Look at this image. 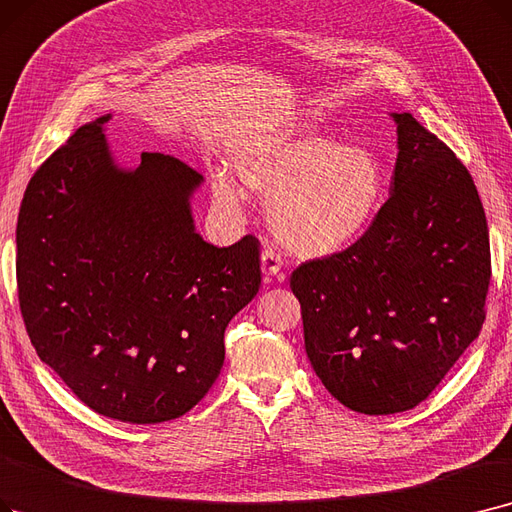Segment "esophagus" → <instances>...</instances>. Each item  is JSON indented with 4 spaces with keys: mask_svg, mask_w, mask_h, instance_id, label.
<instances>
[{
    "mask_svg": "<svg viewBox=\"0 0 512 512\" xmlns=\"http://www.w3.org/2000/svg\"><path fill=\"white\" fill-rule=\"evenodd\" d=\"M261 270H263V276L268 278V280H272V278L284 280L282 259H280V255H278L274 249H270V247H265L263 253H261Z\"/></svg>",
    "mask_w": 512,
    "mask_h": 512,
    "instance_id": "esophagus-1",
    "label": "esophagus"
}]
</instances>
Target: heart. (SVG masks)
Returning a JSON list of instances; mask_svg holds the SVG:
<instances>
[{"label": "heart", "mask_w": 512, "mask_h": 512, "mask_svg": "<svg viewBox=\"0 0 512 512\" xmlns=\"http://www.w3.org/2000/svg\"><path fill=\"white\" fill-rule=\"evenodd\" d=\"M240 184L270 205V226L288 255L326 259L355 247L372 228L387 198V175L366 148L318 131L280 133L236 154ZM217 201H244L234 177H213Z\"/></svg>", "instance_id": "1"}]
</instances>
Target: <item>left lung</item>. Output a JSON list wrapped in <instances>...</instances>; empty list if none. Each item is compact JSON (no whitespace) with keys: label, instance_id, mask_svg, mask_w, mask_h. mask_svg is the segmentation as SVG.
<instances>
[{"label":"left lung","instance_id":"left-lung-1","mask_svg":"<svg viewBox=\"0 0 512 512\" xmlns=\"http://www.w3.org/2000/svg\"><path fill=\"white\" fill-rule=\"evenodd\" d=\"M389 198L349 251L301 263L307 358L353 412L418 406L477 337L490 286V234L471 173L410 113H391Z\"/></svg>","mask_w":512,"mask_h":512}]
</instances>
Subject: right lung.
<instances>
[{
	"label": "right lung",
	"mask_w": 512,
	"mask_h": 512,
	"mask_svg": "<svg viewBox=\"0 0 512 512\" xmlns=\"http://www.w3.org/2000/svg\"><path fill=\"white\" fill-rule=\"evenodd\" d=\"M79 127L22 198L16 278L41 358L94 412L184 416L224 366V332L259 291V240L213 247L190 201L203 175L161 152L121 167L104 125Z\"/></svg>",
	"instance_id": "obj_1"
}]
</instances>
